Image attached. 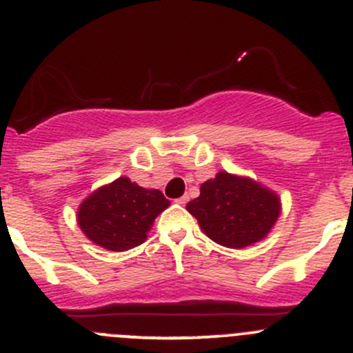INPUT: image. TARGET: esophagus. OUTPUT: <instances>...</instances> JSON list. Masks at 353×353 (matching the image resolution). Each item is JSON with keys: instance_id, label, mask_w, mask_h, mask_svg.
<instances>
[{"instance_id": "1", "label": "esophagus", "mask_w": 353, "mask_h": 353, "mask_svg": "<svg viewBox=\"0 0 353 353\" xmlns=\"http://www.w3.org/2000/svg\"><path fill=\"white\" fill-rule=\"evenodd\" d=\"M188 200H190V196H188V194H184V196H181V198H177V203L179 205H186L188 203Z\"/></svg>"}]
</instances>
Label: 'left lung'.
<instances>
[{
  "label": "left lung",
  "instance_id": "1",
  "mask_svg": "<svg viewBox=\"0 0 353 353\" xmlns=\"http://www.w3.org/2000/svg\"><path fill=\"white\" fill-rule=\"evenodd\" d=\"M186 210L212 241L245 248L272 231L281 214V198L252 177L221 170L201 184L200 196Z\"/></svg>",
  "mask_w": 353,
  "mask_h": 353
}]
</instances>
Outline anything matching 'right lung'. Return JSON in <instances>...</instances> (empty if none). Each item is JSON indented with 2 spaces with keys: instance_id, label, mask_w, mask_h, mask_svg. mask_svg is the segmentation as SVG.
Listing matches in <instances>:
<instances>
[{
  "instance_id": "obj_1",
  "label": "right lung",
  "mask_w": 353,
  "mask_h": 353,
  "mask_svg": "<svg viewBox=\"0 0 353 353\" xmlns=\"http://www.w3.org/2000/svg\"><path fill=\"white\" fill-rule=\"evenodd\" d=\"M170 201L159 190H146L122 176L98 188L77 208V224L97 246L125 252L148 238L153 222Z\"/></svg>"
}]
</instances>
